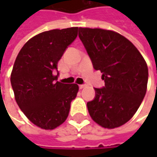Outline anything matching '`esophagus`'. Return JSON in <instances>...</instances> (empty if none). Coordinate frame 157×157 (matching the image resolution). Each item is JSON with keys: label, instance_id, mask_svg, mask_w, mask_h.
I'll use <instances>...</instances> for the list:
<instances>
[{"label": "esophagus", "instance_id": "obj_1", "mask_svg": "<svg viewBox=\"0 0 157 157\" xmlns=\"http://www.w3.org/2000/svg\"><path fill=\"white\" fill-rule=\"evenodd\" d=\"M79 87H80V89L85 88V87H86V85H80V86H79Z\"/></svg>", "mask_w": 157, "mask_h": 157}]
</instances>
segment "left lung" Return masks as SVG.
I'll use <instances>...</instances> for the list:
<instances>
[{
  "label": "left lung",
  "mask_w": 157,
  "mask_h": 157,
  "mask_svg": "<svg viewBox=\"0 0 157 157\" xmlns=\"http://www.w3.org/2000/svg\"><path fill=\"white\" fill-rule=\"evenodd\" d=\"M79 38L105 82L87 102L89 114L103 128H118L135 115L145 98L147 64L135 45L114 31L79 28Z\"/></svg>",
  "instance_id": "8db88e82"
}]
</instances>
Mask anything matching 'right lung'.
<instances>
[{
	"mask_svg": "<svg viewBox=\"0 0 157 157\" xmlns=\"http://www.w3.org/2000/svg\"><path fill=\"white\" fill-rule=\"evenodd\" d=\"M78 28L53 29L37 34L23 45L11 74L15 100L26 117L43 129H54L67 118L77 84L57 82L54 70Z\"/></svg>",
	"mask_w": 157,
	"mask_h": 157,
	"instance_id": "obj_1",
	"label": "right lung"
}]
</instances>
